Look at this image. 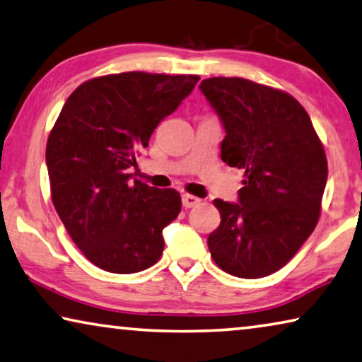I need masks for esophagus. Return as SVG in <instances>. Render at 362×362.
<instances>
[{
  "label": "esophagus",
  "mask_w": 362,
  "mask_h": 362,
  "mask_svg": "<svg viewBox=\"0 0 362 362\" xmlns=\"http://www.w3.org/2000/svg\"><path fill=\"white\" fill-rule=\"evenodd\" d=\"M199 202H202V199L193 197V195H188V193H183L182 195L183 208H193V206H197V204H199Z\"/></svg>",
  "instance_id": "1"
}]
</instances>
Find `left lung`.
I'll return each mask as SVG.
<instances>
[{
	"label": "left lung",
	"mask_w": 362,
	"mask_h": 362,
	"mask_svg": "<svg viewBox=\"0 0 362 362\" xmlns=\"http://www.w3.org/2000/svg\"><path fill=\"white\" fill-rule=\"evenodd\" d=\"M199 90L226 136L221 159L245 170L239 203L216 198L221 224L208 237L213 260L233 276L255 279L283 268L320 216L325 151L298 100L242 78H209Z\"/></svg>",
	"instance_id": "8db88e82"
}]
</instances>
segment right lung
<instances>
[{"label":"right lung","mask_w":362,"mask_h":362,"mask_svg":"<svg viewBox=\"0 0 362 362\" xmlns=\"http://www.w3.org/2000/svg\"><path fill=\"white\" fill-rule=\"evenodd\" d=\"M192 74L122 73L86 81L47 141L52 202L79 250L105 272H143L164 250L180 193L132 180L136 154L195 88Z\"/></svg>","instance_id":"right-lung-1"}]
</instances>
